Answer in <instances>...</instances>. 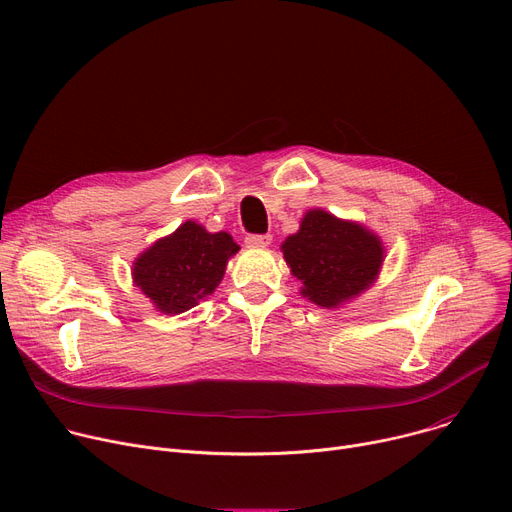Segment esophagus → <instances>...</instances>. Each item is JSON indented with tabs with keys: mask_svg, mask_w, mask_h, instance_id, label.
<instances>
[{
	"mask_svg": "<svg viewBox=\"0 0 512 512\" xmlns=\"http://www.w3.org/2000/svg\"><path fill=\"white\" fill-rule=\"evenodd\" d=\"M247 247H267L272 242V236L270 234H249L245 238Z\"/></svg>",
	"mask_w": 512,
	"mask_h": 512,
	"instance_id": "1",
	"label": "esophagus"
}]
</instances>
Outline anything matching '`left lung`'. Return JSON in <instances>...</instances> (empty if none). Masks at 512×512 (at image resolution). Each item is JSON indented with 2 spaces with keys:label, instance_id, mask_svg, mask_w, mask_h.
<instances>
[{
  "label": "left lung",
  "instance_id": "obj_1",
  "mask_svg": "<svg viewBox=\"0 0 512 512\" xmlns=\"http://www.w3.org/2000/svg\"><path fill=\"white\" fill-rule=\"evenodd\" d=\"M301 294L319 307H340L367 290L380 274V236L357 222L340 220L324 209H309L297 234L282 242Z\"/></svg>",
  "mask_w": 512,
  "mask_h": 512
}]
</instances>
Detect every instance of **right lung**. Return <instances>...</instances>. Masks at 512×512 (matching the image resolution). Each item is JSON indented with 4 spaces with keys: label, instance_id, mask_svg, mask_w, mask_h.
Here are the masks:
<instances>
[{
    "label": "right lung",
    "instance_id": "add662e5",
    "mask_svg": "<svg viewBox=\"0 0 512 512\" xmlns=\"http://www.w3.org/2000/svg\"><path fill=\"white\" fill-rule=\"evenodd\" d=\"M238 249L228 232L211 234L188 220L134 259L132 280L157 311L178 315L213 294Z\"/></svg>",
    "mask_w": 512,
    "mask_h": 512
}]
</instances>
